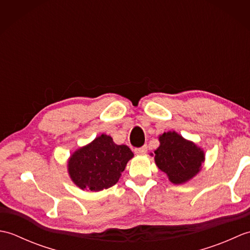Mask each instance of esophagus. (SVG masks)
<instances>
[{
    "instance_id": "obj_1",
    "label": "esophagus",
    "mask_w": 250,
    "mask_h": 250,
    "mask_svg": "<svg viewBox=\"0 0 250 250\" xmlns=\"http://www.w3.org/2000/svg\"><path fill=\"white\" fill-rule=\"evenodd\" d=\"M134 152L137 153V155H144V153L147 152V146H143L140 148H135Z\"/></svg>"
}]
</instances>
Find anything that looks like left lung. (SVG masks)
I'll list each match as a JSON object with an SVG mask.
<instances>
[{"label":"left lung","instance_id":"1","mask_svg":"<svg viewBox=\"0 0 250 250\" xmlns=\"http://www.w3.org/2000/svg\"><path fill=\"white\" fill-rule=\"evenodd\" d=\"M159 141L160 146L155 150V161L169 182L184 184L200 172L205 155L194 143L185 140L175 131L164 132Z\"/></svg>","mask_w":250,"mask_h":250}]
</instances>
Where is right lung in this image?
I'll return each instance as SVG.
<instances>
[{
	"label": "right lung",
	"instance_id": "right-lung-1",
	"mask_svg": "<svg viewBox=\"0 0 250 250\" xmlns=\"http://www.w3.org/2000/svg\"><path fill=\"white\" fill-rule=\"evenodd\" d=\"M133 156L128 146L117 145L109 135L102 134L73 153L67 171L77 187L101 191L118 182Z\"/></svg>",
	"mask_w": 250,
	"mask_h": 250
}]
</instances>
